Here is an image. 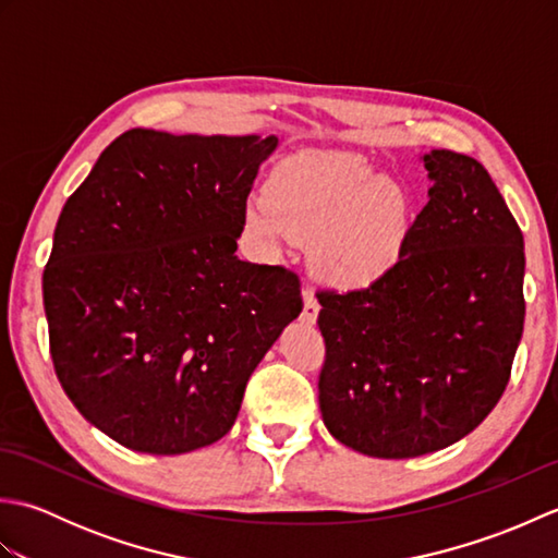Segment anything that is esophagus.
Listing matches in <instances>:
<instances>
[{"label": "esophagus", "mask_w": 558, "mask_h": 558, "mask_svg": "<svg viewBox=\"0 0 558 558\" xmlns=\"http://www.w3.org/2000/svg\"><path fill=\"white\" fill-rule=\"evenodd\" d=\"M318 310H322V304L314 298V292L306 290L304 292V310H302V324L304 326H314L316 318H318Z\"/></svg>", "instance_id": "1"}]
</instances>
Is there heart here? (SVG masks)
<instances>
[{"mask_svg": "<svg viewBox=\"0 0 558 558\" xmlns=\"http://www.w3.org/2000/svg\"><path fill=\"white\" fill-rule=\"evenodd\" d=\"M268 203L246 206V232L270 254H278L290 236L312 240L316 276L333 288L360 290L381 282L408 254L412 198L362 156L292 158L272 174Z\"/></svg>", "mask_w": 558, "mask_h": 558, "instance_id": "b5f03b06", "label": "heart"}]
</instances>
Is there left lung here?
<instances>
[{
  "label": "left lung",
  "instance_id": "obj_1",
  "mask_svg": "<svg viewBox=\"0 0 558 558\" xmlns=\"http://www.w3.org/2000/svg\"><path fill=\"white\" fill-rule=\"evenodd\" d=\"M422 162L429 204L400 266L364 290L316 294L324 424L372 458L426 456L477 429L523 338V232L499 189L462 153Z\"/></svg>",
  "mask_w": 558,
  "mask_h": 558
}]
</instances>
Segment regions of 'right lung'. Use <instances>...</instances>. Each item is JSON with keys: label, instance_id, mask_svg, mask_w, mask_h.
I'll return each instance as SVG.
<instances>
[{"label": "right lung", "instance_id": "obj_1", "mask_svg": "<svg viewBox=\"0 0 558 558\" xmlns=\"http://www.w3.org/2000/svg\"><path fill=\"white\" fill-rule=\"evenodd\" d=\"M278 144L129 129L66 198L43 272L54 372L124 448L177 456L216 444L300 316L292 270L234 254L246 196Z\"/></svg>", "mask_w": 558, "mask_h": 558}]
</instances>
